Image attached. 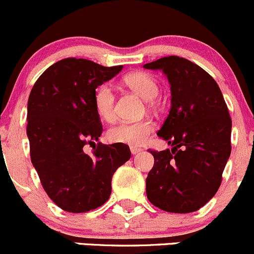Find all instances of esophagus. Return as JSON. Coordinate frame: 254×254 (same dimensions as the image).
<instances>
[{"mask_svg":"<svg viewBox=\"0 0 254 254\" xmlns=\"http://www.w3.org/2000/svg\"><path fill=\"white\" fill-rule=\"evenodd\" d=\"M130 151H131L132 154H137V153H140V152H141V148L131 147V148H130Z\"/></svg>","mask_w":254,"mask_h":254,"instance_id":"esophagus-1","label":"esophagus"}]
</instances>
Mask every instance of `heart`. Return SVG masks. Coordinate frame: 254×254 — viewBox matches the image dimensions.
Listing matches in <instances>:
<instances>
[{"label": "heart", "instance_id": "1", "mask_svg": "<svg viewBox=\"0 0 254 254\" xmlns=\"http://www.w3.org/2000/svg\"><path fill=\"white\" fill-rule=\"evenodd\" d=\"M124 84L145 100H152L159 91L158 80L148 71H135L127 74L124 78ZM93 105L96 113L102 120L111 123L116 119V95L113 87L109 84H102L96 89ZM153 129L154 125L149 119L134 123H120L109 130L108 138L112 142L137 147L148 140Z\"/></svg>", "mask_w": 254, "mask_h": 254}]
</instances>
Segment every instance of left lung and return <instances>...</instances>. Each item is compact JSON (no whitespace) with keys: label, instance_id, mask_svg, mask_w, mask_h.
<instances>
[{"label":"left lung","instance_id":"8db88e82","mask_svg":"<svg viewBox=\"0 0 254 254\" xmlns=\"http://www.w3.org/2000/svg\"><path fill=\"white\" fill-rule=\"evenodd\" d=\"M143 68L161 69L170 82L172 107L157 135L172 149L153 151L146 179L148 201L170 213L196 212L221 184L231 153V118L215 80L197 64L178 56Z\"/></svg>","mask_w":254,"mask_h":254}]
</instances>
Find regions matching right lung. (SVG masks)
<instances>
[{"mask_svg": "<svg viewBox=\"0 0 254 254\" xmlns=\"http://www.w3.org/2000/svg\"><path fill=\"white\" fill-rule=\"evenodd\" d=\"M123 65L103 66L84 58H65L36 80L28 101L26 134L30 158L49 197L63 210L85 213L108 201L112 176L131 156L124 143L98 142L103 131L93 105L97 86Z\"/></svg>", "mask_w": 254, "mask_h": 254, "instance_id": "1", "label": "right lung"}]
</instances>
